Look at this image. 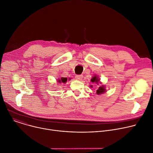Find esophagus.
Returning <instances> with one entry per match:
<instances>
[{
  "mask_svg": "<svg viewBox=\"0 0 153 153\" xmlns=\"http://www.w3.org/2000/svg\"><path fill=\"white\" fill-rule=\"evenodd\" d=\"M75 77H76V79L77 80H81L82 79V78H83V76H82V75H76V76H75Z\"/></svg>",
  "mask_w": 153,
  "mask_h": 153,
  "instance_id": "obj_1",
  "label": "esophagus"
}]
</instances>
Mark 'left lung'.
Wrapping results in <instances>:
<instances>
[{
	"mask_svg": "<svg viewBox=\"0 0 153 153\" xmlns=\"http://www.w3.org/2000/svg\"><path fill=\"white\" fill-rule=\"evenodd\" d=\"M100 80V79H98L97 76H96L93 77L91 79V81L92 82H96L97 83H99V82H100V80ZM105 91H106V90H105V86H104L103 85H102V86H100V87H99V89L97 90L96 93H97V94H101L105 93Z\"/></svg>",
	"mask_w": 153,
	"mask_h": 153,
	"instance_id": "obj_1",
	"label": "left lung"
}]
</instances>
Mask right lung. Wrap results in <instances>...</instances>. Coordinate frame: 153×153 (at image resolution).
Segmentation results:
<instances>
[{
	"instance_id": "1",
	"label": "right lung",
	"mask_w": 153,
	"mask_h": 153,
	"mask_svg": "<svg viewBox=\"0 0 153 153\" xmlns=\"http://www.w3.org/2000/svg\"><path fill=\"white\" fill-rule=\"evenodd\" d=\"M67 81V78L66 77H62L61 79H59L58 80V82H63V83H65Z\"/></svg>"
}]
</instances>
